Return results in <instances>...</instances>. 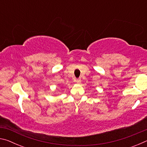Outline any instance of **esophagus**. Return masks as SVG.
Returning a JSON list of instances; mask_svg holds the SVG:
<instances>
[{"label": "esophagus", "mask_w": 147, "mask_h": 147, "mask_svg": "<svg viewBox=\"0 0 147 147\" xmlns=\"http://www.w3.org/2000/svg\"><path fill=\"white\" fill-rule=\"evenodd\" d=\"M75 82L76 83H78V84H79V83H80V82H81V80H80V79H76L75 80Z\"/></svg>", "instance_id": "obj_1"}]
</instances>
